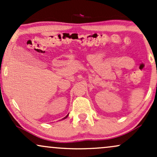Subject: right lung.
<instances>
[{"instance_id": "add662e5", "label": "right lung", "mask_w": 157, "mask_h": 157, "mask_svg": "<svg viewBox=\"0 0 157 157\" xmlns=\"http://www.w3.org/2000/svg\"><path fill=\"white\" fill-rule=\"evenodd\" d=\"M68 115H66V116L65 117H64L63 119H66V118H67V117H68Z\"/></svg>"}]
</instances>
